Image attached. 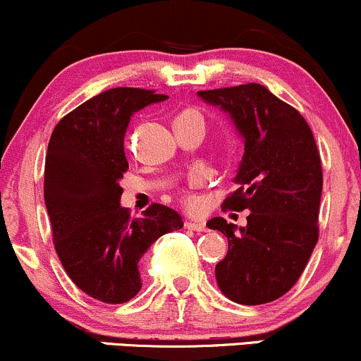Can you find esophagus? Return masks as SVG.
Returning <instances> with one entry per match:
<instances>
[{
  "instance_id": "esophagus-1",
  "label": "esophagus",
  "mask_w": 361,
  "mask_h": 361,
  "mask_svg": "<svg viewBox=\"0 0 361 361\" xmlns=\"http://www.w3.org/2000/svg\"><path fill=\"white\" fill-rule=\"evenodd\" d=\"M185 227L190 230H197V232H207L205 222H200V220H188V222L185 224Z\"/></svg>"
}]
</instances>
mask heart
<instances>
[{
    "label": "heart",
    "mask_w": 361,
    "mask_h": 361,
    "mask_svg": "<svg viewBox=\"0 0 361 361\" xmlns=\"http://www.w3.org/2000/svg\"><path fill=\"white\" fill-rule=\"evenodd\" d=\"M186 112H192V114H195V116H198V117H202V116H200V114H198V112H197V111H186Z\"/></svg>",
    "instance_id": "1"
}]
</instances>
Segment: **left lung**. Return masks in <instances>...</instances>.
Returning <instances> with one entry per match:
<instances>
[{
	"instance_id": "obj_1",
	"label": "left lung",
	"mask_w": 361,
	"mask_h": 361,
	"mask_svg": "<svg viewBox=\"0 0 361 361\" xmlns=\"http://www.w3.org/2000/svg\"><path fill=\"white\" fill-rule=\"evenodd\" d=\"M198 97L227 112L244 139L238 188L224 208L249 210L247 225L222 216L207 224L228 240L216 284L238 305H266L296 284L318 242L323 169L314 136L305 117L260 84L200 90Z\"/></svg>"
}]
</instances>
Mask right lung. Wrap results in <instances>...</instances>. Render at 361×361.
<instances>
[{
	"label": "right lung",
	"instance_id": "obj_1",
	"mask_svg": "<svg viewBox=\"0 0 361 361\" xmlns=\"http://www.w3.org/2000/svg\"><path fill=\"white\" fill-rule=\"evenodd\" d=\"M166 99L154 90L109 89L68 112L51 133L43 195L55 250L73 284L97 301L121 305L136 296L147 249L183 227L173 208L153 203L131 219L119 203L129 121Z\"/></svg>",
	"mask_w": 361,
	"mask_h": 361
}]
</instances>
